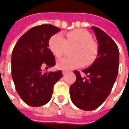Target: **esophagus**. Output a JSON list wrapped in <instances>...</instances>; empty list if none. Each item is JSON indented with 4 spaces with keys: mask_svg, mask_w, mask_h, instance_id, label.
Masks as SVG:
<instances>
[{
    "mask_svg": "<svg viewBox=\"0 0 129 129\" xmlns=\"http://www.w3.org/2000/svg\"><path fill=\"white\" fill-rule=\"evenodd\" d=\"M66 74H67V72H64V71H63V72H62V75H63L64 76V75H66Z\"/></svg>",
    "mask_w": 129,
    "mask_h": 129,
    "instance_id": "esophagus-1",
    "label": "esophagus"
}]
</instances>
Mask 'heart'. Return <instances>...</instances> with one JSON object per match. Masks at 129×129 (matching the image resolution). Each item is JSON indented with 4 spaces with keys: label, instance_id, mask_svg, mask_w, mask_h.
Returning a JSON list of instances; mask_svg holds the SVG:
<instances>
[{
    "label": "heart",
    "instance_id": "1",
    "mask_svg": "<svg viewBox=\"0 0 129 129\" xmlns=\"http://www.w3.org/2000/svg\"><path fill=\"white\" fill-rule=\"evenodd\" d=\"M90 33L84 29H75L67 34L65 39L61 34L52 35L49 40V47L54 55L59 57L63 54L67 44H76L73 49V57H63L57 61L56 67L62 70H71L90 64L97 54V47L91 42Z\"/></svg>",
    "mask_w": 129,
    "mask_h": 129
}]
</instances>
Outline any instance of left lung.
Listing matches in <instances>:
<instances>
[{
    "mask_svg": "<svg viewBox=\"0 0 129 129\" xmlns=\"http://www.w3.org/2000/svg\"><path fill=\"white\" fill-rule=\"evenodd\" d=\"M98 44L97 58L82 72L74 71L76 81L70 87L73 104L84 111L95 110L106 101L116 80L119 66V50L115 42L106 33L92 26Z\"/></svg>",
    "mask_w": 129,
    "mask_h": 129,
    "instance_id": "left-lung-1",
    "label": "left lung"
}]
</instances>
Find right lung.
Here are the masks:
<instances>
[{
    "label": "right lung",
    "instance_id": "right-lung-1",
    "mask_svg": "<svg viewBox=\"0 0 129 129\" xmlns=\"http://www.w3.org/2000/svg\"><path fill=\"white\" fill-rule=\"evenodd\" d=\"M60 29L43 24L30 28L18 40L12 52L11 74L16 90L23 101L33 107L47 104L53 87L62 77V71L44 72L55 65V58L49 49V40Z\"/></svg>",
    "mask_w": 129,
    "mask_h": 129
}]
</instances>
